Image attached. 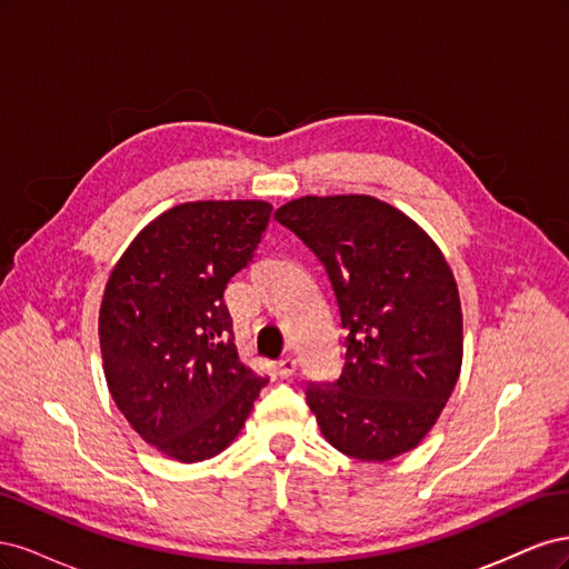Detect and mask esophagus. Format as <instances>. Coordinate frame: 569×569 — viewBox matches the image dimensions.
I'll use <instances>...</instances> for the list:
<instances>
[{
    "instance_id": "esophagus-1",
    "label": "esophagus",
    "mask_w": 569,
    "mask_h": 569,
    "mask_svg": "<svg viewBox=\"0 0 569 569\" xmlns=\"http://www.w3.org/2000/svg\"><path fill=\"white\" fill-rule=\"evenodd\" d=\"M295 372H297V358L284 356L278 360V375L282 377V380H287V377H291Z\"/></svg>"
}]
</instances>
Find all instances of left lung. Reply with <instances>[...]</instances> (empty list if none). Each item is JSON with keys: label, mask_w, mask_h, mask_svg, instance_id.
<instances>
[{"label": "left lung", "mask_w": 569, "mask_h": 569, "mask_svg": "<svg viewBox=\"0 0 569 569\" xmlns=\"http://www.w3.org/2000/svg\"><path fill=\"white\" fill-rule=\"evenodd\" d=\"M335 289L343 368L308 382L306 401L337 451L366 462L425 439L462 363V313L439 247L393 206L366 194L301 197L274 211Z\"/></svg>", "instance_id": "obj_1"}]
</instances>
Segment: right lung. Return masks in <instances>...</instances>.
<instances>
[{
    "mask_svg": "<svg viewBox=\"0 0 569 569\" xmlns=\"http://www.w3.org/2000/svg\"><path fill=\"white\" fill-rule=\"evenodd\" d=\"M266 201H189L147 226L107 282L99 343L116 406L168 458L239 435L268 377L239 360L222 295L268 228Z\"/></svg>",
    "mask_w": 569,
    "mask_h": 569,
    "instance_id": "add662e5",
    "label": "right lung"
}]
</instances>
